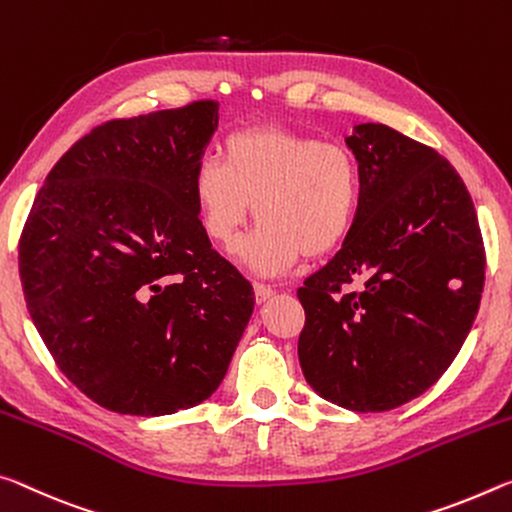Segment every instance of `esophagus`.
Masks as SVG:
<instances>
[{
    "label": "esophagus",
    "mask_w": 512,
    "mask_h": 512,
    "mask_svg": "<svg viewBox=\"0 0 512 512\" xmlns=\"http://www.w3.org/2000/svg\"><path fill=\"white\" fill-rule=\"evenodd\" d=\"M254 292L258 304H265V301H270L274 297V290L270 286H265V283H254Z\"/></svg>",
    "instance_id": "obj_1"
}]
</instances>
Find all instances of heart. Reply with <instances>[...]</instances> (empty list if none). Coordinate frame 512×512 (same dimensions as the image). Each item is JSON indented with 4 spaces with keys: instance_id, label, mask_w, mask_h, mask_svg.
I'll return each mask as SVG.
<instances>
[{
    "instance_id": "1",
    "label": "heart",
    "mask_w": 512,
    "mask_h": 512,
    "mask_svg": "<svg viewBox=\"0 0 512 512\" xmlns=\"http://www.w3.org/2000/svg\"><path fill=\"white\" fill-rule=\"evenodd\" d=\"M360 195L363 179L345 145L276 127L233 133L222 161L204 156L192 172L201 229L217 245H233L251 215L261 222L236 251L258 276L340 247L354 229Z\"/></svg>"
}]
</instances>
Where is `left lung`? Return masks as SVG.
<instances>
[{
	"mask_svg": "<svg viewBox=\"0 0 512 512\" xmlns=\"http://www.w3.org/2000/svg\"><path fill=\"white\" fill-rule=\"evenodd\" d=\"M345 142L363 195L338 254L297 290L299 363L322 399L379 413L454 363L479 311L483 238L463 179L435 149L376 122Z\"/></svg>",
	"mask_w": 512,
	"mask_h": 512,
	"instance_id": "left-lung-1",
	"label": "left lung"
}]
</instances>
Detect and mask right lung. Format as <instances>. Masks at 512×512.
<instances>
[{
  "instance_id": "1",
  "label": "right lung",
  "mask_w": 512,
  "mask_h": 512,
  "mask_svg": "<svg viewBox=\"0 0 512 512\" xmlns=\"http://www.w3.org/2000/svg\"><path fill=\"white\" fill-rule=\"evenodd\" d=\"M215 129V102L106 122L52 167L24 224L31 320L67 379L113 413L211 397L254 313L192 199Z\"/></svg>"
}]
</instances>
